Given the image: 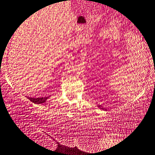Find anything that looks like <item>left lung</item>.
Returning <instances> with one entry per match:
<instances>
[{
    "mask_svg": "<svg viewBox=\"0 0 155 155\" xmlns=\"http://www.w3.org/2000/svg\"><path fill=\"white\" fill-rule=\"evenodd\" d=\"M102 109H103V108H102Z\"/></svg>",
    "mask_w": 155,
    "mask_h": 155,
    "instance_id": "left-lung-1",
    "label": "left lung"
}]
</instances>
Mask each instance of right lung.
I'll use <instances>...</instances> for the list:
<instances>
[{
  "label": "right lung",
  "instance_id": "add662e5",
  "mask_svg": "<svg viewBox=\"0 0 155 155\" xmlns=\"http://www.w3.org/2000/svg\"><path fill=\"white\" fill-rule=\"evenodd\" d=\"M28 99L31 101V102L35 104H44L48 99L49 98V97H28Z\"/></svg>",
  "mask_w": 155,
  "mask_h": 155
}]
</instances>
